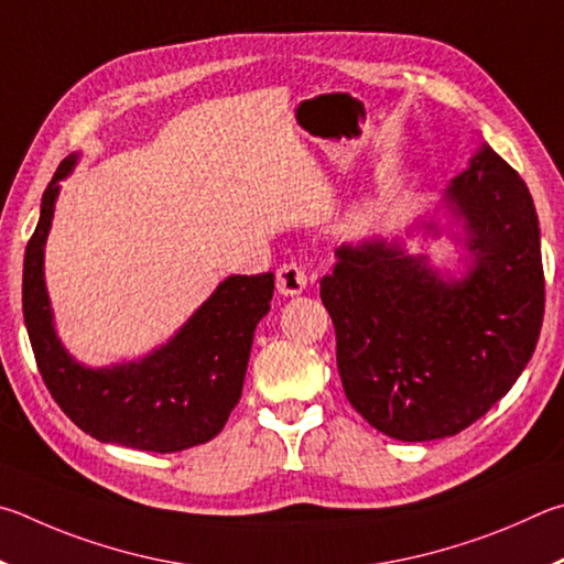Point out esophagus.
<instances>
[{
	"label": "esophagus",
	"mask_w": 564,
	"mask_h": 564,
	"mask_svg": "<svg viewBox=\"0 0 564 564\" xmlns=\"http://www.w3.org/2000/svg\"><path fill=\"white\" fill-rule=\"evenodd\" d=\"M307 288V272L297 262H284L280 270H276V290L284 297H294V294H302Z\"/></svg>",
	"instance_id": "esophagus-1"
}]
</instances>
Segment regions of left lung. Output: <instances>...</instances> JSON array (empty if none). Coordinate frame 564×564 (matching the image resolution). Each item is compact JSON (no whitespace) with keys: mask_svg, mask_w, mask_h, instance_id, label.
<instances>
[{"mask_svg":"<svg viewBox=\"0 0 564 564\" xmlns=\"http://www.w3.org/2000/svg\"><path fill=\"white\" fill-rule=\"evenodd\" d=\"M416 232L446 235L458 270L379 235L341 245L319 282L344 393L373 429L409 443L456 436L486 416L528 367L545 312L535 203L490 145L406 227Z\"/></svg>","mask_w":564,"mask_h":564,"instance_id":"8db88e82","label":"left lung"}]
</instances>
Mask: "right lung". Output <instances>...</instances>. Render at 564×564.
<instances>
[{"mask_svg": "<svg viewBox=\"0 0 564 564\" xmlns=\"http://www.w3.org/2000/svg\"><path fill=\"white\" fill-rule=\"evenodd\" d=\"M78 158L68 155L44 191L24 254L22 307L36 367L66 416L96 441L153 453L200 446L223 431L240 401L254 329L270 312L274 274H230L145 357L111 367L76 361L56 334L44 247L62 181L74 173Z\"/></svg>", "mask_w": 564, "mask_h": 564, "instance_id": "obj_1", "label": "right lung"}]
</instances>
